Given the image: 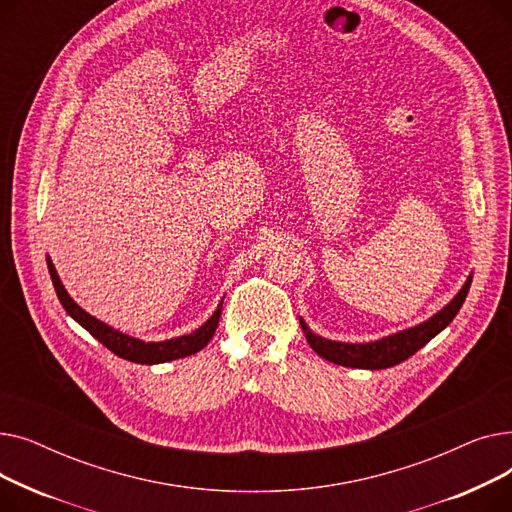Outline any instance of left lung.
I'll list each match as a JSON object with an SVG mask.
<instances>
[{
  "label": "left lung",
  "mask_w": 512,
  "mask_h": 512,
  "mask_svg": "<svg viewBox=\"0 0 512 512\" xmlns=\"http://www.w3.org/2000/svg\"><path fill=\"white\" fill-rule=\"evenodd\" d=\"M473 276L467 278L465 286L459 290V294L444 307L440 309L434 317H429L423 324L402 330L398 334L386 336L382 340L367 342V344H348V342H336V340H326L309 330V326L301 319V328L307 336V342L311 344L313 351L336 365L342 367H359V369H386L394 367L402 361H407L411 355H415L421 346H425L429 340H432L436 334H440L454 315L459 313L463 307L467 292L471 286Z\"/></svg>",
  "instance_id": "1"
}]
</instances>
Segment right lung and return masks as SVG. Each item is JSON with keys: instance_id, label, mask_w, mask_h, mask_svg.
<instances>
[{"instance_id": "right-lung-1", "label": "right lung", "mask_w": 512, "mask_h": 512, "mask_svg": "<svg viewBox=\"0 0 512 512\" xmlns=\"http://www.w3.org/2000/svg\"><path fill=\"white\" fill-rule=\"evenodd\" d=\"M47 270H49L53 288H56L58 299H60L62 307L66 309V313L72 319H76L78 324L83 326L91 336H95L103 346L110 348L114 355H118V357H122L126 361H132V363L155 365V363H166V361H174V359L195 355V353L201 351V348L207 346V342L215 334V328H218V324H220V315H222L220 307L222 305L193 334H186V336L172 338V340H164V342H143L139 338H130V336L110 328L107 324H103V321L95 319L83 307H78L70 299V294L66 292L64 284L60 282V276L56 272V267H53L51 259H47Z\"/></svg>"}]
</instances>
